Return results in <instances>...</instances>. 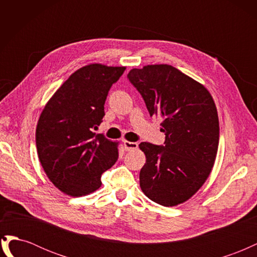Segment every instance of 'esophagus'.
<instances>
[{
  "label": "esophagus",
  "mask_w": 257,
  "mask_h": 257,
  "mask_svg": "<svg viewBox=\"0 0 257 257\" xmlns=\"http://www.w3.org/2000/svg\"><path fill=\"white\" fill-rule=\"evenodd\" d=\"M123 145H124V149H125L126 151L136 150L137 148H138L137 143H131V142H127V141H124Z\"/></svg>",
  "instance_id": "1"
}]
</instances>
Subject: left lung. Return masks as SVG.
Here are the masks:
<instances>
[{
    "label": "left lung",
    "instance_id": "1",
    "mask_svg": "<svg viewBox=\"0 0 257 257\" xmlns=\"http://www.w3.org/2000/svg\"><path fill=\"white\" fill-rule=\"evenodd\" d=\"M127 78L150 115L163 118L164 145L141 143L146 164L139 174L148 198L165 207L188 200L208 178L219 147V116L203 84L167 64L131 69Z\"/></svg>",
    "mask_w": 257,
    "mask_h": 257
}]
</instances>
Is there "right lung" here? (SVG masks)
<instances>
[{"label": "right lung", "instance_id": "obj_1", "mask_svg": "<svg viewBox=\"0 0 257 257\" xmlns=\"http://www.w3.org/2000/svg\"><path fill=\"white\" fill-rule=\"evenodd\" d=\"M125 67L90 64L74 74L49 99L36 127V148L50 181L63 193L82 196L96 191L100 177L118 160V146L94 130L104 104Z\"/></svg>", "mask_w": 257, "mask_h": 257}]
</instances>
